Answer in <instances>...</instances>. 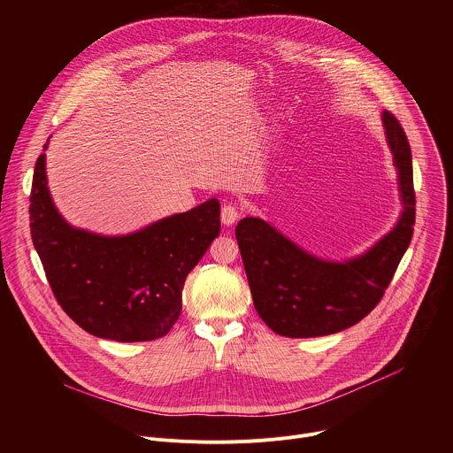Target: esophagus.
Segmentation results:
<instances>
[{
  "instance_id": "obj_1",
  "label": "esophagus",
  "mask_w": 453,
  "mask_h": 453,
  "mask_svg": "<svg viewBox=\"0 0 453 453\" xmlns=\"http://www.w3.org/2000/svg\"><path fill=\"white\" fill-rule=\"evenodd\" d=\"M238 219H240V211H238L236 206L226 204V206L222 208V211H220V220H222L224 226H233Z\"/></svg>"
}]
</instances>
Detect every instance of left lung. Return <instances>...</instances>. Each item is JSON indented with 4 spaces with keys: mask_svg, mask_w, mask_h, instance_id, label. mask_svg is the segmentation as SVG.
<instances>
[{
    "mask_svg": "<svg viewBox=\"0 0 453 453\" xmlns=\"http://www.w3.org/2000/svg\"><path fill=\"white\" fill-rule=\"evenodd\" d=\"M381 121L403 210L396 226L364 254L330 262L306 252L262 219L245 217L236 226L254 308L278 335L322 337L357 325L380 303L400 265L416 220L412 154L400 121L387 111Z\"/></svg>",
    "mask_w": 453,
    "mask_h": 453,
    "instance_id": "1",
    "label": "left lung"
}]
</instances>
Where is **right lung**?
<instances>
[{
	"instance_id": "right-lung-1",
	"label": "right lung",
	"mask_w": 453,
	"mask_h": 453,
	"mask_svg": "<svg viewBox=\"0 0 453 453\" xmlns=\"http://www.w3.org/2000/svg\"><path fill=\"white\" fill-rule=\"evenodd\" d=\"M30 233L55 299L82 330L116 342H143L165 337L179 319L186 276L220 233V203L210 199L140 231L104 236L64 220L41 154Z\"/></svg>"
}]
</instances>
